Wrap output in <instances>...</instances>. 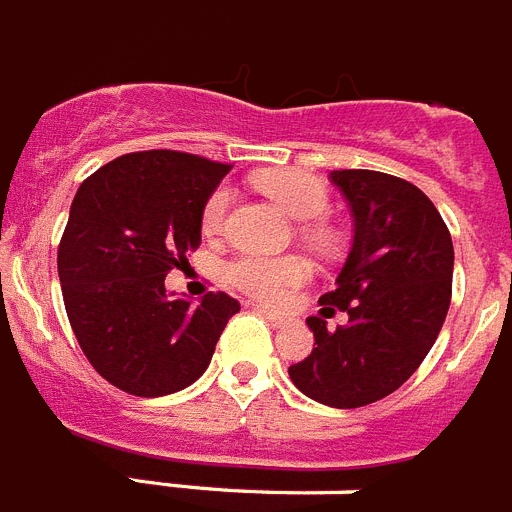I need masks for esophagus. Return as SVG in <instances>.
Segmentation results:
<instances>
[{"label":"esophagus","mask_w":512,"mask_h":512,"mask_svg":"<svg viewBox=\"0 0 512 512\" xmlns=\"http://www.w3.org/2000/svg\"><path fill=\"white\" fill-rule=\"evenodd\" d=\"M259 313H264V316L269 318V323H272V326H277V329H282V326H287V323H290V318L282 316V313H277V310L269 308V305H259Z\"/></svg>","instance_id":"34e87169"}]
</instances>
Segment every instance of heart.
<instances>
[{"label": "heart", "mask_w": 512, "mask_h": 512, "mask_svg": "<svg viewBox=\"0 0 512 512\" xmlns=\"http://www.w3.org/2000/svg\"><path fill=\"white\" fill-rule=\"evenodd\" d=\"M256 186L264 191L282 212H287L292 220L313 222L326 214L329 209V194L318 178L308 176L303 170L272 168L256 176ZM230 194L227 189H217L209 194L202 209V230L207 235L220 233L225 222ZM227 282H233L238 290L256 295V298L279 300L292 287L303 285L308 277V266L300 259H269V256H238L225 266Z\"/></svg>", "instance_id": "heart-1"}]
</instances>
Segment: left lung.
Masks as SVG:
<instances>
[{
  "mask_svg": "<svg viewBox=\"0 0 512 512\" xmlns=\"http://www.w3.org/2000/svg\"><path fill=\"white\" fill-rule=\"evenodd\" d=\"M355 220L352 251L321 295V313L344 310L336 331L310 316L313 352L290 381L318 404L355 409L393 393L422 365L451 305L453 240L414 183L378 170H331Z\"/></svg>",
  "mask_w": 512,
  "mask_h": 512,
  "instance_id": "left-lung-1",
  "label": "left lung"
}]
</instances>
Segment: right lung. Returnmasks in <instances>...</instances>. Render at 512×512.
<instances>
[{"mask_svg":"<svg viewBox=\"0 0 512 512\" xmlns=\"http://www.w3.org/2000/svg\"><path fill=\"white\" fill-rule=\"evenodd\" d=\"M230 165L173 150L121 155L82 181L59 243L61 295L111 386L168 396L202 378L240 310L225 292L170 298L165 277L202 243V209Z\"/></svg>","mask_w":512,"mask_h":512,"instance_id":"1","label":"right lung"}]
</instances>
